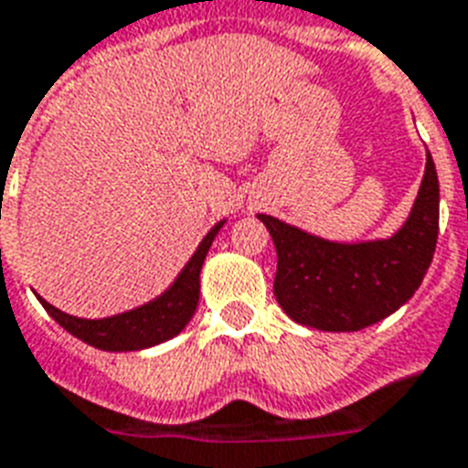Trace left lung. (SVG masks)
<instances>
[{"label": "left lung", "instance_id": "obj_1", "mask_svg": "<svg viewBox=\"0 0 468 468\" xmlns=\"http://www.w3.org/2000/svg\"><path fill=\"white\" fill-rule=\"evenodd\" d=\"M277 248L274 296L299 325L356 333L410 301L428 274L440 228V182L432 155L403 226L388 238L340 242L257 213Z\"/></svg>", "mask_w": 468, "mask_h": 468}]
</instances>
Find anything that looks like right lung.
<instances>
[{
	"instance_id": "right-lung-1",
	"label": "right lung",
	"mask_w": 468,
	"mask_h": 468,
	"mask_svg": "<svg viewBox=\"0 0 468 468\" xmlns=\"http://www.w3.org/2000/svg\"><path fill=\"white\" fill-rule=\"evenodd\" d=\"M226 218L218 220L216 226L204 235V240L198 242L189 262L184 264L182 271L176 274L175 282L148 303H143L131 311L106 315V318H77L69 313L55 308L46 299L43 303L50 318L75 335L77 340L87 342L91 347L104 349V352H138V349L155 347L160 342H167L182 333L186 323L194 318L198 306V292H201V267L211 250L216 235L223 228Z\"/></svg>"
}]
</instances>
